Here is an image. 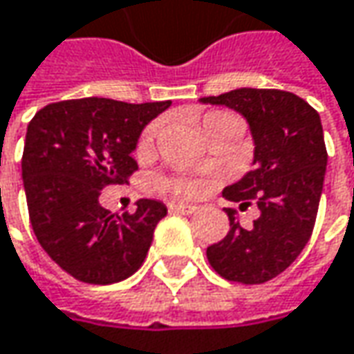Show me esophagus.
I'll return each instance as SVG.
<instances>
[{
	"mask_svg": "<svg viewBox=\"0 0 354 354\" xmlns=\"http://www.w3.org/2000/svg\"><path fill=\"white\" fill-rule=\"evenodd\" d=\"M168 208H170V212H176V214H194L196 212V206H192V204H178V202H172Z\"/></svg>",
	"mask_w": 354,
	"mask_h": 354,
	"instance_id": "esophagus-1",
	"label": "esophagus"
}]
</instances>
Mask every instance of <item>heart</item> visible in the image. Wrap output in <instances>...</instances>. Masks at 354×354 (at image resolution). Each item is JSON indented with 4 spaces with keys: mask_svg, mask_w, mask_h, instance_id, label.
<instances>
[{
    "mask_svg": "<svg viewBox=\"0 0 354 354\" xmlns=\"http://www.w3.org/2000/svg\"><path fill=\"white\" fill-rule=\"evenodd\" d=\"M222 118H230L228 114H222V112H214V114H208L204 118V122H202V128L206 126V124H210V122H214V120H222ZM156 132V126H150L144 136H142V140H140V148H144L148 142H150V138L152 134ZM170 188L180 194V196H196L198 192H200V184L198 182H192V180H176V182H170Z\"/></svg>",
    "mask_w": 354,
    "mask_h": 354,
    "instance_id": "heart-1",
    "label": "heart"
}]
</instances>
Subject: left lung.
Masks as SVG:
<instances>
[{"label": "left lung", "mask_w": 354, "mask_h": 354, "mask_svg": "<svg viewBox=\"0 0 354 354\" xmlns=\"http://www.w3.org/2000/svg\"><path fill=\"white\" fill-rule=\"evenodd\" d=\"M246 118L254 142V170L224 188L222 196L260 216L244 228L226 208L230 230L206 248L210 266L226 281L262 284L286 270L313 234L326 172V148L319 112L282 90L240 88L200 97Z\"/></svg>", "instance_id": "1"}]
</instances>
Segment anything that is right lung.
<instances>
[{"label": "right lung", "instance_id": "add662e5", "mask_svg": "<svg viewBox=\"0 0 354 354\" xmlns=\"http://www.w3.org/2000/svg\"><path fill=\"white\" fill-rule=\"evenodd\" d=\"M170 104L82 97L48 104L32 118L21 158L30 222L41 248L73 279L112 284L142 266L168 208L142 198L132 214H112L100 194L138 170V138Z\"/></svg>", "mask_w": 354, "mask_h": 354}]
</instances>
